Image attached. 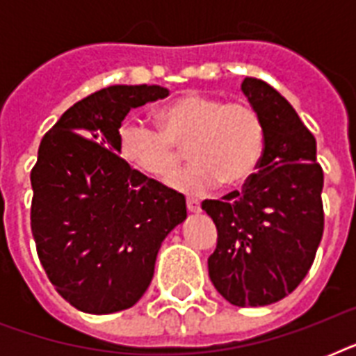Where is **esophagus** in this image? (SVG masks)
<instances>
[{
	"label": "esophagus",
	"instance_id": "1",
	"mask_svg": "<svg viewBox=\"0 0 356 356\" xmlns=\"http://www.w3.org/2000/svg\"><path fill=\"white\" fill-rule=\"evenodd\" d=\"M186 207H188V212H200L201 211V205H200V201L197 200H192V197H188L186 200Z\"/></svg>",
	"mask_w": 356,
	"mask_h": 356
}]
</instances>
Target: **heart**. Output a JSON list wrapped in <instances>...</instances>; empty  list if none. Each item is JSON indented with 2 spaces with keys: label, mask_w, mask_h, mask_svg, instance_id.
Here are the masks:
<instances>
[{
  "label": "heart",
  "mask_w": 356,
  "mask_h": 356,
  "mask_svg": "<svg viewBox=\"0 0 356 356\" xmlns=\"http://www.w3.org/2000/svg\"><path fill=\"white\" fill-rule=\"evenodd\" d=\"M161 129L129 118L118 131L125 161L145 177H170L188 147L194 164L170 179V186L190 195L207 194L223 183L242 186L264 155L266 131L249 103L188 94L159 111Z\"/></svg>",
  "instance_id": "obj_1"
}]
</instances>
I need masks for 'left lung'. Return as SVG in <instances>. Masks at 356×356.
Segmentation results:
<instances>
[{"label":"left lung","instance_id":"8db88e82","mask_svg":"<svg viewBox=\"0 0 356 356\" xmlns=\"http://www.w3.org/2000/svg\"><path fill=\"white\" fill-rule=\"evenodd\" d=\"M242 92L264 123V155L242 192L201 207L218 229L212 284L231 305L264 307L292 293L314 262L323 236V170L316 138L273 86L245 77Z\"/></svg>","mask_w":356,"mask_h":356}]
</instances>
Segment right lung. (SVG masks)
Wrapping results in <instances>:
<instances>
[{
  "label": "right lung",
  "instance_id": "1",
  "mask_svg": "<svg viewBox=\"0 0 356 356\" xmlns=\"http://www.w3.org/2000/svg\"><path fill=\"white\" fill-rule=\"evenodd\" d=\"M156 85H114L70 107L31 170V231L60 296L88 314L131 309L149 286L162 240L186 218L184 195L118 155L131 108L166 97Z\"/></svg>",
  "mask_w": 356,
  "mask_h": 356
}]
</instances>
